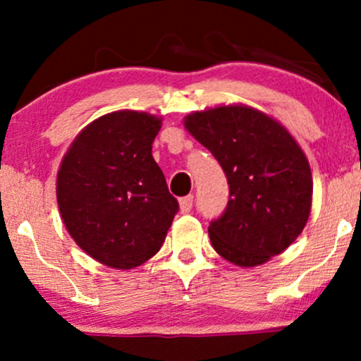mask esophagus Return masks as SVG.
Returning a JSON list of instances; mask_svg holds the SVG:
<instances>
[{
    "mask_svg": "<svg viewBox=\"0 0 361 361\" xmlns=\"http://www.w3.org/2000/svg\"><path fill=\"white\" fill-rule=\"evenodd\" d=\"M192 202H194L192 195H185V197H180L179 199L180 212H184V214H188V212H190V209H192Z\"/></svg>",
    "mask_w": 361,
    "mask_h": 361,
    "instance_id": "1",
    "label": "esophagus"
}]
</instances>
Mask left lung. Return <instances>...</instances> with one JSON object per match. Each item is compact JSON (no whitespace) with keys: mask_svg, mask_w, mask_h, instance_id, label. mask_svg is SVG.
<instances>
[{"mask_svg":"<svg viewBox=\"0 0 361 361\" xmlns=\"http://www.w3.org/2000/svg\"><path fill=\"white\" fill-rule=\"evenodd\" d=\"M184 127L228 177V207L209 226L217 255L241 268L281 255L305 229L313 199L310 162L295 137L241 104L189 114Z\"/></svg>","mask_w":361,"mask_h":361,"instance_id":"1","label":"left lung"}]
</instances>
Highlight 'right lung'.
Here are the masks:
<instances>
[{
  "label": "right lung",
  "mask_w": 361,
  "mask_h": 361,
  "mask_svg": "<svg viewBox=\"0 0 361 361\" xmlns=\"http://www.w3.org/2000/svg\"><path fill=\"white\" fill-rule=\"evenodd\" d=\"M162 118L118 110L88 123L66 150L56 201L80 249L114 269L149 261L166 241L179 202L152 157Z\"/></svg>",
  "instance_id": "1"
}]
</instances>
